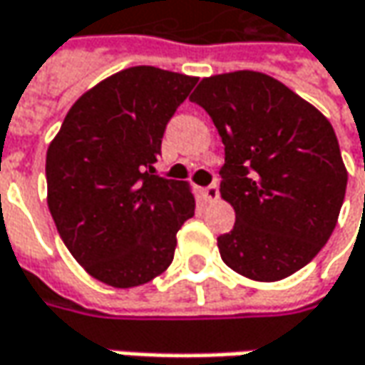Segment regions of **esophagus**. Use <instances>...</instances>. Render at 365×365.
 Instances as JSON below:
<instances>
[{
	"label": "esophagus",
	"mask_w": 365,
	"mask_h": 365,
	"mask_svg": "<svg viewBox=\"0 0 365 365\" xmlns=\"http://www.w3.org/2000/svg\"><path fill=\"white\" fill-rule=\"evenodd\" d=\"M202 196H204L206 202H216L218 200V183L212 182L208 187H204L202 190Z\"/></svg>",
	"instance_id": "34e87169"
}]
</instances>
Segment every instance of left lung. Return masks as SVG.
Segmentation results:
<instances>
[{"instance_id":"left-lung-1","label":"left lung","mask_w":365,"mask_h":365,"mask_svg":"<svg viewBox=\"0 0 365 365\" xmlns=\"http://www.w3.org/2000/svg\"><path fill=\"white\" fill-rule=\"evenodd\" d=\"M190 100L208 112L225 145L220 196L237 220L218 237L222 262L257 282L292 276L329 241L345 198L331 122L257 71L206 77Z\"/></svg>"}]
</instances>
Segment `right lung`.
<instances>
[{
    "instance_id": "add662e5",
    "label": "right lung",
    "mask_w": 365,
    "mask_h": 365,
    "mask_svg": "<svg viewBox=\"0 0 365 365\" xmlns=\"http://www.w3.org/2000/svg\"><path fill=\"white\" fill-rule=\"evenodd\" d=\"M196 77L130 67L86 91L46 151L48 210L89 276L133 288L173 262L194 216L185 182L155 175L161 138Z\"/></svg>"
}]
</instances>
